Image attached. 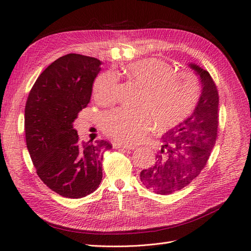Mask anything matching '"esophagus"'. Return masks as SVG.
I'll return each instance as SVG.
<instances>
[{"instance_id":"34e87169","label":"esophagus","mask_w":251,"mask_h":251,"mask_svg":"<svg viewBox=\"0 0 251 251\" xmlns=\"http://www.w3.org/2000/svg\"><path fill=\"white\" fill-rule=\"evenodd\" d=\"M113 148L114 149L123 148V149H126V150H134L136 147L132 146V144H125V143H120V142H113Z\"/></svg>"}]
</instances>
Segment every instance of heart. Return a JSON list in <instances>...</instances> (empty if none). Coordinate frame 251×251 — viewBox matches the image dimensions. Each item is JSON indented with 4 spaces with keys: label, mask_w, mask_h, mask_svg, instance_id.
I'll return each mask as SVG.
<instances>
[{
    "label": "heart",
    "mask_w": 251,
    "mask_h": 251,
    "mask_svg": "<svg viewBox=\"0 0 251 251\" xmlns=\"http://www.w3.org/2000/svg\"><path fill=\"white\" fill-rule=\"evenodd\" d=\"M125 73L142 88L137 103L144 108H118L102 114V131L120 142L139 141L151 130V120L159 130L177 126L193 112L200 98L201 86L197 75L188 70L176 71L162 59L153 57L131 63ZM117 85L115 72L100 73L93 83L94 98L100 102L113 101Z\"/></svg>",
    "instance_id": "1"
}]
</instances>
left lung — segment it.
Listing matches in <instances>:
<instances>
[{
    "label": "left lung",
    "mask_w": 251,
    "mask_h": 251,
    "mask_svg": "<svg viewBox=\"0 0 251 251\" xmlns=\"http://www.w3.org/2000/svg\"><path fill=\"white\" fill-rule=\"evenodd\" d=\"M200 76L202 94L192 116L162 136L163 146L151 168L140 173L142 184L159 195H170L198 177L218 137L219 93L210 74L191 65Z\"/></svg>",
    "instance_id": "left-lung-1"
}]
</instances>
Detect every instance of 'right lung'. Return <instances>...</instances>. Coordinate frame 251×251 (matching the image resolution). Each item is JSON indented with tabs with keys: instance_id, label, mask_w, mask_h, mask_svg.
<instances>
[{
	"instance_id": "obj_1",
	"label": "right lung",
	"mask_w": 251,
	"mask_h": 251,
	"mask_svg": "<svg viewBox=\"0 0 251 251\" xmlns=\"http://www.w3.org/2000/svg\"><path fill=\"white\" fill-rule=\"evenodd\" d=\"M100 60L76 53L57 58L31 88L25 105V137L37 176L53 192L78 199L102 179L109 141L80 142L73 121L88 107Z\"/></svg>"
}]
</instances>
